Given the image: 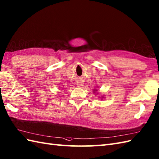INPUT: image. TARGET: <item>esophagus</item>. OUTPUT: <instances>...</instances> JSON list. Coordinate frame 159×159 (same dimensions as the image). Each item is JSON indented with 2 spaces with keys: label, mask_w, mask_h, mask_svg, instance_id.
<instances>
[{
  "label": "esophagus",
  "mask_w": 159,
  "mask_h": 159,
  "mask_svg": "<svg viewBox=\"0 0 159 159\" xmlns=\"http://www.w3.org/2000/svg\"><path fill=\"white\" fill-rule=\"evenodd\" d=\"M77 86H78V87L83 86V83L81 82V81H79V82L77 83Z\"/></svg>",
  "instance_id": "obj_1"
}]
</instances>
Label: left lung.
Returning a JSON list of instances; mask_svg holds the SVG:
<instances>
[{
	"label": "left lung",
	"mask_w": 159,
	"mask_h": 159,
	"mask_svg": "<svg viewBox=\"0 0 159 159\" xmlns=\"http://www.w3.org/2000/svg\"><path fill=\"white\" fill-rule=\"evenodd\" d=\"M94 91H95V90H94Z\"/></svg>",
	"instance_id": "left-lung-1"
}]
</instances>
